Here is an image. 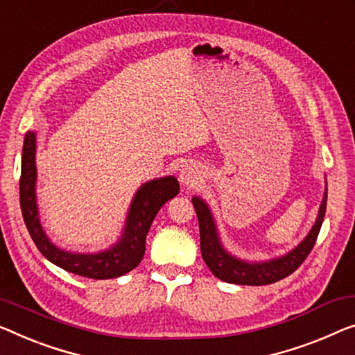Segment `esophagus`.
<instances>
[{
	"instance_id": "1",
	"label": "esophagus",
	"mask_w": 355,
	"mask_h": 355,
	"mask_svg": "<svg viewBox=\"0 0 355 355\" xmlns=\"http://www.w3.org/2000/svg\"><path fill=\"white\" fill-rule=\"evenodd\" d=\"M199 180H202V173H200L199 167L194 166V164H187V166L180 171V182L187 184V187H193V184L198 183Z\"/></svg>"
}]
</instances>
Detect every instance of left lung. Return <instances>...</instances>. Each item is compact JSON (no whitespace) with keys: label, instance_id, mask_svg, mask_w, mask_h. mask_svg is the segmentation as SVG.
I'll return each instance as SVG.
<instances>
[{"label":"left lung","instance_id":"left-lung-1","mask_svg":"<svg viewBox=\"0 0 355 355\" xmlns=\"http://www.w3.org/2000/svg\"><path fill=\"white\" fill-rule=\"evenodd\" d=\"M193 205L198 214L199 231H200V252L209 269L214 272L215 277H218L225 282L239 284V285H268L274 284L280 279L290 276L296 271L308 255L313 250V247L319 236L327 210V189L322 199L319 216H317L315 225L308 234V237L301 244L282 258L268 261V263H245L237 258L231 257L228 252L221 247L216 234L214 218H211L210 210L199 198L193 199Z\"/></svg>","mask_w":355,"mask_h":355}]
</instances>
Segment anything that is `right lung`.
Wrapping results in <instances>:
<instances>
[{
  "instance_id": "obj_1",
  "label": "right lung",
  "mask_w": 355,
  "mask_h": 355,
  "mask_svg": "<svg viewBox=\"0 0 355 355\" xmlns=\"http://www.w3.org/2000/svg\"><path fill=\"white\" fill-rule=\"evenodd\" d=\"M36 137L26 132L22 151V173H20V209L31 239L47 260L65 271L89 279H113L139 266L145 253V241L155 216L168 199L175 198L180 184L175 177L157 178L145 183L137 191L130 205L127 225L121 241L110 250L95 255L63 252L57 248L42 231L35 198Z\"/></svg>"
}]
</instances>
